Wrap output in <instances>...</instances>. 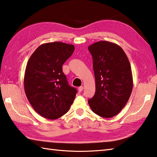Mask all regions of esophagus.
<instances>
[{
    "label": "esophagus",
    "mask_w": 157,
    "mask_h": 157,
    "mask_svg": "<svg viewBox=\"0 0 157 157\" xmlns=\"http://www.w3.org/2000/svg\"><path fill=\"white\" fill-rule=\"evenodd\" d=\"M83 86H80V87H78L79 92H82V91H83Z\"/></svg>",
    "instance_id": "obj_1"
}]
</instances>
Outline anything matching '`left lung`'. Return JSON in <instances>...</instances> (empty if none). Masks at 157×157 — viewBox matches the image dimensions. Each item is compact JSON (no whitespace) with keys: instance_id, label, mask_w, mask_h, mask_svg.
<instances>
[{"instance_id":"1","label":"left lung","mask_w":157,"mask_h":157,"mask_svg":"<svg viewBox=\"0 0 157 157\" xmlns=\"http://www.w3.org/2000/svg\"><path fill=\"white\" fill-rule=\"evenodd\" d=\"M93 59L96 92L88 100L92 110L103 118H112L122 110L133 87L129 60L117 44L101 41L88 47Z\"/></svg>"}]
</instances>
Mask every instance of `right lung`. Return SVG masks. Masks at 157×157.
<instances>
[{"mask_svg": "<svg viewBox=\"0 0 157 157\" xmlns=\"http://www.w3.org/2000/svg\"><path fill=\"white\" fill-rule=\"evenodd\" d=\"M75 47L61 42L44 43L31 55L24 77L25 94L39 115L50 120L60 118L70 110L77 90L69 85L62 65Z\"/></svg>", "mask_w": 157, "mask_h": 157, "instance_id": "obj_1", "label": "right lung"}]
</instances>
